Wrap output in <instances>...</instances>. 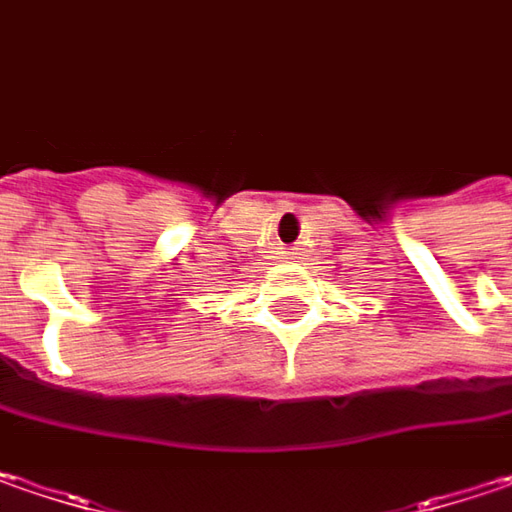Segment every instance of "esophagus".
<instances>
[{
	"label": "esophagus",
	"mask_w": 512,
	"mask_h": 512,
	"mask_svg": "<svg viewBox=\"0 0 512 512\" xmlns=\"http://www.w3.org/2000/svg\"><path fill=\"white\" fill-rule=\"evenodd\" d=\"M282 256H285V259H294L296 247H282Z\"/></svg>",
	"instance_id": "obj_1"
}]
</instances>
